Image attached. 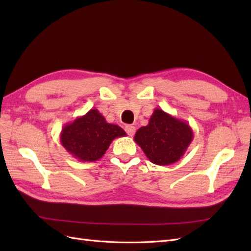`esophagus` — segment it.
I'll list each match as a JSON object with an SVG mask.
<instances>
[{
	"mask_svg": "<svg viewBox=\"0 0 251 251\" xmlns=\"http://www.w3.org/2000/svg\"><path fill=\"white\" fill-rule=\"evenodd\" d=\"M125 130H126V134H127L128 136H130V137H132V136H134V134H135L136 128H135V126H134L127 125V126H126Z\"/></svg>",
	"mask_w": 251,
	"mask_h": 251,
	"instance_id": "obj_1",
	"label": "esophagus"
}]
</instances>
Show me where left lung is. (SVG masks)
<instances>
[{"label":"left lung","mask_w":251,"mask_h":251,"mask_svg":"<svg viewBox=\"0 0 251 251\" xmlns=\"http://www.w3.org/2000/svg\"><path fill=\"white\" fill-rule=\"evenodd\" d=\"M193 138V130L186 121L157 108L149 125L136 132L134 140L151 163L170 165L180 160Z\"/></svg>","instance_id":"left-lung-1"}]
</instances>
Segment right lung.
I'll use <instances>...</instances> for the list:
<instances>
[{
    "mask_svg": "<svg viewBox=\"0 0 251 251\" xmlns=\"http://www.w3.org/2000/svg\"><path fill=\"white\" fill-rule=\"evenodd\" d=\"M125 136L126 132L119 126L108 124L100 111L91 109L64 126L59 139L74 158L93 162L104 155L114 139Z\"/></svg>",
    "mask_w": 251,
    "mask_h": 251,
    "instance_id": "obj_1",
    "label": "right lung"
}]
</instances>
